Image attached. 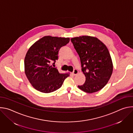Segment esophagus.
<instances>
[{"label":"esophagus","mask_w":133,"mask_h":133,"mask_svg":"<svg viewBox=\"0 0 133 133\" xmlns=\"http://www.w3.org/2000/svg\"><path fill=\"white\" fill-rule=\"evenodd\" d=\"M78 73V70L77 69H74L73 71H72V75H77Z\"/></svg>","instance_id":"34e87169"}]
</instances>
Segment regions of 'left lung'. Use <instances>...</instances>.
I'll return each mask as SVG.
<instances>
[{
    "label": "left lung",
    "mask_w": 133,
    "mask_h": 133,
    "mask_svg": "<svg viewBox=\"0 0 133 133\" xmlns=\"http://www.w3.org/2000/svg\"><path fill=\"white\" fill-rule=\"evenodd\" d=\"M81 62L85 83L78 88L92 93L102 89L108 83L112 72V63L106 46L96 37L83 36L71 39Z\"/></svg>",
    "instance_id": "left-lung-1"
}]
</instances>
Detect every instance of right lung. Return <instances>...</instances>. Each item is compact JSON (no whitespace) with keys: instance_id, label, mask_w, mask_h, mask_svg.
Listing matches in <instances>:
<instances>
[{"instance_id":"1","label":"right lung","mask_w":133,"mask_h":133,"mask_svg":"<svg viewBox=\"0 0 133 133\" xmlns=\"http://www.w3.org/2000/svg\"><path fill=\"white\" fill-rule=\"evenodd\" d=\"M69 38L45 36L28 50L24 61L26 76L37 90L49 93L63 85L68 74H60L55 66L61 47L69 42Z\"/></svg>"}]
</instances>
